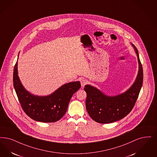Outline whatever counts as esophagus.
<instances>
[{"mask_svg": "<svg viewBox=\"0 0 157 157\" xmlns=\"http://www.w3.org/2000/svg\"><path fill=\"white\" fill-rule=\"evenodd\" d=\"M87 83H88L87 80H86V79H82L81 81V83L82 87V88H83V87L85 86V85H86L87 84Z\"/></svg>", "mask_w": 157, "mask_h": 157, "instance_id": "esophagus-1", "label": "esophagus"}]
</instances>
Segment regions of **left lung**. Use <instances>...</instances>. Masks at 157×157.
Returning a JSON list of instances; mask_svg holds the SVG:
<instances>
[{"label":"left lung","mask_w":157,"mask_h":157,"mask_svg":"<svg viewBox=\"0 0 157 157\" xmlns=\"http://www.w3.org/2000/svg\"><path fill=\"white\" fill-rule=\"evenodd\" d=\"M138 57L139 69L136 80L125 92L116 96H108L90 85H85L86 107L89 115L95 121L107 124L115 122L125 117L132 111L138 98L143 82V70L138 52L132 44Z\"/></svg>","instance_id":"obj_1"}]
</instances>
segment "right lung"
Masks as SVG:
<instances>
[{
	"instance_id": "add662e5",
	"label": "right lung",
	"mask_w": 157,
	"mask_h": 157,
	"mask_svg": "<svg viewBox=\"0 0 157 157\" xmlns=\"http://www.w3.org/2000/svg\"><path fill=\"white\" fill-rule=\"evenodd\" d=\"M13 86L20 105L31 119L43 123H52L61 119L67 110L72 95L81 88L80 82L63 85L47 96H37L27 92L20 81L17 61L13 71Z\"/></svg>"
}]
</instances>
